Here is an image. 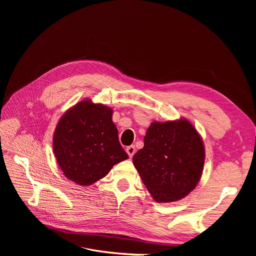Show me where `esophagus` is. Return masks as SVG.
<instances>
[{
    "label": "esophagus",
    "mask_w": 256,
    "mask_h": 256,
    "mask_svg": "<svg viewBox=\"0 0 256 256\" xmlns=\"http://www.w3.org/2000/svg\"><path fill=\"white\" fill-rule=\"evenodd\" d=\"M126 152H127V154H128V156H129L130 158H132L134 154H136V146H134V145L128 146L127 148H126Z\"/></svg>",
    "instance_id": "obj_1"
}]
</instances>
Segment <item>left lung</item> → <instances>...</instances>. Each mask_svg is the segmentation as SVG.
Instances as JSON below:
<instances>
[{
  "label": "left lung",
  "mask_w": 256,
  "mask_h": 256,
  "mask_svg": "<svg viewBox=\"0 0 256 256\" xmlns=\"http://www.w3.org/2000/svg\"><path fill=\"white\" fill-rule=\"evenodd\" d=\"M147 190L159 203L180 200L196 188L202 175L203 141L187 120L154 122L144 147L132 158Z\"/></svg>",
  "instance_id": "left-lung-1"
}]
</instances>
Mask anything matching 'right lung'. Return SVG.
<instances>
[{"label": "right lung", "instance_id": "1", "mask_svg": "<svg viewBox=\"0 0 256 256\" xmlns=\"http://www.w3.org/2000/svg\"><path fill=\"white\" fill-rule=\"evenodd\" d=\"M112 114L110 108L83 100L62 116L53 136V150L68 180L92 184L128 158Z\"/></svg>", "mask_w": 256, "mask_h": 256}]
</instances>
